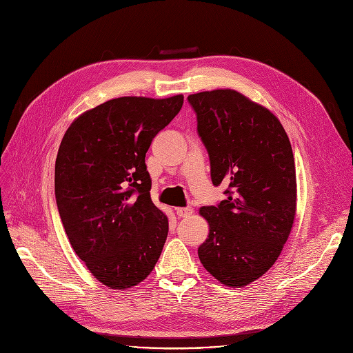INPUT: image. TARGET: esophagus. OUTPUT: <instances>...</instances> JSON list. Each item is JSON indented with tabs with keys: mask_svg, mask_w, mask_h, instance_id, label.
I'll list each match as a JSON object with an SVG mask.
<instances>
[{
	"mask_svg": "<svg viewBox=\"0 0 353 353\" xmlns=\"http://www.w3.org/2000/svg\"><path fill=\"white\" fill-rule=\"evenodd\" d=\"M176 213L179 217H189L193 213L192 208H179L176 209Z\"/></svg>",
	"mask_w": 353,
	"mask_h": 353,
	"instance_id": "obj_1",
	"label": "esophagus"
}]
</instances>
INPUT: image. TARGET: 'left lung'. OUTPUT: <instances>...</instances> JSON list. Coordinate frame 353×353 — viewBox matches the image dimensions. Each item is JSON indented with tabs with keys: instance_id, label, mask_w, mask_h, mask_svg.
<instances>
[{
	"instance_id": "left-lung-1",
	"label": "left lung",
	"mask_w": 353,
	"mask_h": 353,
	"mask_svg": "<svg viewBox=\"0 0 353 353\" xmlns=\"http://www.w3.org/2000/svg\"><path fill=\"white\" fill-rule=\"evenodd\" d=\"M188 100L209 153L212 181L228 186L226 200L200 209L210 230L199 259L220 283L246 286L273 266L293 226L292 145L268 108L234 90L203 91Z\"/></svg>"
}]
</instances>
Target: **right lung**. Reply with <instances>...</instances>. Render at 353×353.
I'll return each mask as SVG.
<instances>
[{"label": "right lung", "mask_w": 353, "mask_h": 353, "mask_svg": "<svg viewBox=\"0 0 353 353\" xmlns=\"http://www.w3.org/2000/svg\"><path fill=\"white\" fill-rule=\"evenodd\" d=\"M183 105L120 97L71 123L55 160V200L76 254L111 289L136 286L157 263L169 220L152 201L145 153Z\"/></svg>", "instance_id": "1"}]
</instances>
